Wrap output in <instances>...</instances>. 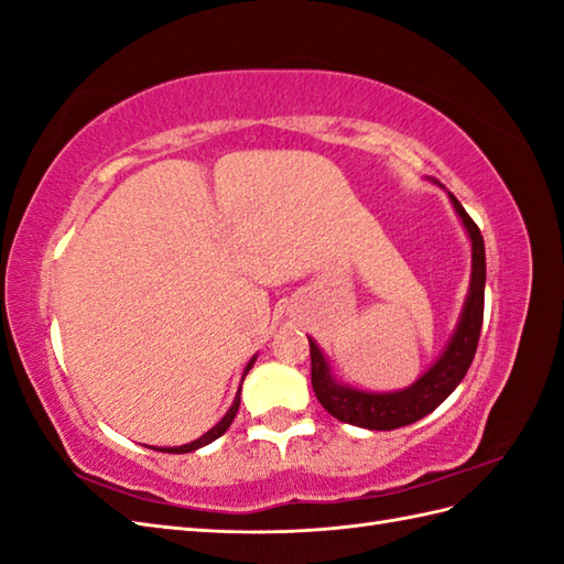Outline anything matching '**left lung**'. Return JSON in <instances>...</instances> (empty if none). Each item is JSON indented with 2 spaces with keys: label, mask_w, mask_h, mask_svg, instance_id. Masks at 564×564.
<instances>
[{
  "label": "left lung",
  "mask_w": 564,
  "mask_h": 564,
  "mask_svg": "<svg viewBox=\"0 0 564 564\" xmlns=\"http://www.w3.org/2000/svg\"><path fill=\"white\" fill-rule=\"evenodd\" d=\"M448 196L455 213L460 215L467 237H470L473 273L470 291H467L458 327H455L446 351L438 356V361L416 382H412L410 388L398 392H366L351 386H344L341 380L334 378L325 354H322L315 339L307 337L310 364H313V390L319 404L344 424L373 431H390L414 424L422 416L434 412L436 406L460 386L467 368L473 364L485 315V239L480 235V227L473 223L470 215L460 206V200L455 198L451 191Z\"/></svg>",
  "instance_id": "8db88e82"
}]
</instances>
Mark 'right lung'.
<instances>
[{
  "instance_id": "1",
  "label": "right lung",
  "mask_w": 564,
  "mask_h": 564,
  "mask_svg": "<svg viewBox=\"0 0 564 564\" xmlns=\"http://www.w3.org/2000/svg\"><path fill=\"white\" fill-rule=\"evenodd\" d=\"M254 361H257V356L251 358V361L247 364V368H245V373H242V380H245V376L249 373V368L254 366ZM239 394H242V382H239V390H237V394H235V402H232V406L230 410H227V414L220 419L218 424H215L210 431H206V434H203L200 438H196V441H191V443H184V446H176V448H154V451H162V453H191V451H196V448H203V446H208V443H213L215 438H220L227 429H230V424H232V419H235V414H237V410H239Z\"/></svg>"
}]
</instances>
